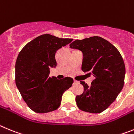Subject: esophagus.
<instances>
[{
  "instance_id": "obj_1",
  "label": "esophagus",
  "mask_w": 134,
  "mask_h": 134,
  "mask_svg": "<svg viewBox=\"0 0 134 134\" xmlns=\"http://www.w3.org/2000/svg\"><path fill=\"white\" fill-rule=\"evenodd\" d=\"M77 83H79V82L77 81H76V80H74L73 81V84H77Z\"/></svg>"
}]
</instances>
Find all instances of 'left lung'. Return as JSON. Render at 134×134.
I'll return each mask as SVG.
<instances>
[{
    "label": "left lung",
    "mask_w": 134,
    "mask_h": 134,
    "mask_svg": "<svg viewBox=\"0 0 134 134\" xmlns=\"http://www.w3.org/2000/svg\"><path fill=\"white\" fill-rule=\"evenodd\" d=\"M70 48L83 53L81 69L95 79L90 86L80 81L83 93L75 98L82 111L99 114L114 102L124 85L126 67L119 51L111 43L100 37L75 40Z\"/></svg>",
    "instance_id": "left-lung-1"
}]
</instances>
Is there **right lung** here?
Returning a JSON list of instances; mask_svg holds the SVG:
<instances>
[{"label":"right lung","mask_w":134,"mask_h":134,"mask_svg":"<svg viewBox=\"0 0 134 134\" xmlns=\"http://www.w3.org/2000/svg\"><path fill=\"white\" fill-rule=\"evenodd\" d=\"M49 34L38 36L19 53L15 64V83L23 99L33 111L44 114L56 110L63 93L71 87V77H49L51 67H56L55 53L73 41Z\"/></svg>","instance_id":"right-lung-1"}]
</instances>
